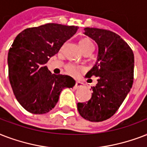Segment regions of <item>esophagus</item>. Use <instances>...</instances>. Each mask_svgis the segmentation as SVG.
Listing matches in <instances>:
<instances>
[{
    "label": "esophagus",
    "mask_w": 147,
    "mask_h": 147,
    "mask_svg": "<svg viewBox=\"0 0 147 147\" xmlns=\"http://www.w3.org/2000/svg\"><path fill=\"white\" fill-rule=\"evenodd\" d=\"M83 86H84V84L83 83H81V82H76L74 88L75 89H79V88H81Z\"/></svg>",
    "instance_id": "1"
}]
</instances>
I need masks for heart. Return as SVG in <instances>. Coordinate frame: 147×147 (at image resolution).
I'll return each instance as SVG.
<instances>
[{"instance_id": "1", "label": "heart", "mask_w": 147, "mask_h": 147, "mask_svg": "<svg viewBox=\"0 0 147 147\" xmlns=\"http://www.w3.org/2000/svg\"><path fill=\"white\" fill-rule=\"evenodd\" d=\"M80 47H81L82 51L87 48H94V44L89 39H83L80 41ZM84 68L80 66H77L74 63H68L66 66V70L67 72L71 76H77L80 71L84 70Z\"/></svg>"}]
</instances>
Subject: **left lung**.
I'll use <instances>...</instances> for the list:
<instances>
[{"label": "left lung", "mask_w": 147, "mask_h": 147, "mask_svg": "<svg viewBox=\"0 0 147 147\" xmlns=\"http://www.w3.org/2000/svg\"><path fill=\"white\" fill-rule=\"evenodd\" d=\"M84 34L98 45L96 64L86 77H98L91 87V98L77 103L80 115L91 122H100L117 112L130 91L134 82V55L132 49L121 37L110 30L84 28Z\"/></svg>", "instance_id": "left-lung-1"}]
</instances>
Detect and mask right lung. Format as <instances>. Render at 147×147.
Wrapping results in <instances>:
<instances>
[{
  "label": "right lung",
  "instance_id": "right-lung-1",
  "mask_svg": "<svg viewBox=\"0 0 147 147\" xmlns=\"http://www.w3.org/2000/svg\"><path fill=\"white\" fill-rule=\"evenodd\" d=\"M77 29L50 23L27 28L14 39L7 56L9 80L14 96L27 111L48 113L58 102L62 90L75 85L70 76L51 74L47 63Z\"/></svg>",
  "mask_w": 147,
  "mask_h": 147
}]
</instances>
